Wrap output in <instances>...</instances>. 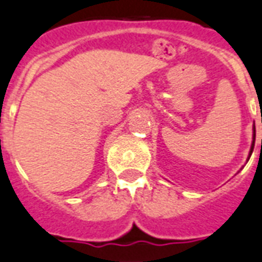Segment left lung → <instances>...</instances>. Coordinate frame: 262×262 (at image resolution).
<instances>
[{"instance_id": "left-lung-1", "label": "left lung", "mask_w": 262, "mask_h": 262, "mask_svg": "<svg viewBox=\"0 0 262 262\" xmlns=\"http://www.w3.org/2000/svg\"><path fill=\"white\" fill-rule=\"evenodd\" d=\"M254 142H255V127L253 128V145H251V150H250V156H251V153H253V149H254ZM250 159V157H249Z\"/></svg>"}]
</instances>
